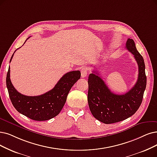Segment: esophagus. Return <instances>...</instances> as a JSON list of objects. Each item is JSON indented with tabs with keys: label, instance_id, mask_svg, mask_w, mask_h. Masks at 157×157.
<instances>
[{
	"label": "esophagus",
	"instance_id": "34e87169",
	"mask_svg": "<svg viewBox=\"0 0 157 157\" xmlns=\"http://www.w3.org/2000/svg\"><path fill=\"white\" fill-rule=\"evenodd\" d=\"M81 76H82V78H84L87 76V68L86 67H84V68H82L81 69Z\"/></svg>",
	"mask_w": 157,
	"mask_h": 157
}]
</instances>
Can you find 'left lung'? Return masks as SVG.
Returning a JSON list of instances; mask_svg holds the SVG:
<instances>
[{
  "label": "left lung",
  "instance_id": "left-lung-1",
  "mask_svg": "<svg viewBox=\"0 0 157 157\" xmlns=\"http://www.w3.org/2000/svg\"><path fill=\"white\" fill-rule=\"evenodd\" d=\"M126 49L134 55L139 66V76L135 86L124 95L110 91L99 73L93 70L88 77L87 101L93 116L104 124L121 122L134 115L142 103L146 87L145 64L137 51L135 42L128 39Z\"/></svg>",
  "mask_w": 157,
  "mask_h": 157
}]
</instances>
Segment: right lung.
I'll return each mask as SVG.
<instances>
[{
	"instance_id": "1",
	"label": "right lung",
	"mask_w": 157,
	"mask_h": 157,
	"mask_svg": "<svg viewBox=\"0 0 157 157\" xmlns=\"http://www.w3.org/2000/svg\"><path fill=\"white\" fill-rule=\"evenodd\" d=\"M15 52L11 56L10 62ZM80 71L68 72L62 76L52 90L39 96H26L18 92L12 84L9 67L6 76V86L11 103L18 112L32 120L44 121L59 114L66 103L69 92L74 84L80 79Z\"/></svg>"
}]
</instances>
